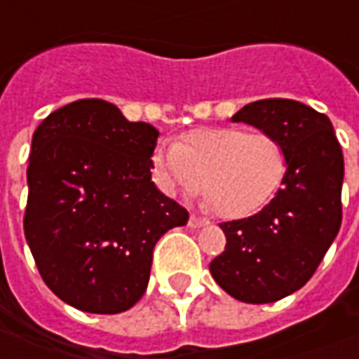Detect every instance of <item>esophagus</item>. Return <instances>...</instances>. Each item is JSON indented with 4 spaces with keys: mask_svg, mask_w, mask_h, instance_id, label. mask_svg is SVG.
Returning a JSON list of instances; mask_svg holds the SVG:
<instances>
[{
    "mask_svg": "<svg viewBox=\"0 0 359 359\" xmlns=\"http://www.w3.org/2000/svg\"><path fill=\"white\" fill-rule=\"evenodd\" d=\"M206 224H208V220H204V218L201 217L191 215V218H189V226H191V229H201V226H206Z\"/></svg>",
    "mask_w": 359,
    "mask_h": 359,
    "instance_id": "1",
    "label": "esophagus"
}]
</instances>
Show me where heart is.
<instances>
[{
    "label": "heart",
    "instance_id": "obj_1",
    "mask_svg": "<svg viewBox=\"0 0 359 359\" xmlns=\"http://www.w3.org/2000/svg\"><path fill=\"white\" fill-rule=\"evenodd\" d=\"M158 189L168 196L206 194V204L224 218H244L264 208L284 182V144L266 133L236 127L192 130L151 155Z\"/></svg>",
    "mask_w": 359,
    "mask_h": 359
}]
</instances>
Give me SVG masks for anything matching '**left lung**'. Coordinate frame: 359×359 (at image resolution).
<instances>
[{
  "instance_id": "obj_1",
  "label": "left lung",
  "mask_w": 359,
  "mask_h": 359,
  "mask_svg": "<svg viewBox=\"0 0 359 359\" xmlns=\"http://www.w3.org/2000/svg\"><path fill=\"white\" fill-rule=\"evenodd\" d=\"M230 121L276 137L286 149L288 170L260 212L220 224L226 248L210 262V274L241 302H276L312 278L338 236L341 147L326 115L292 99L254 101Z\"/></svg>"
}]
</instances>
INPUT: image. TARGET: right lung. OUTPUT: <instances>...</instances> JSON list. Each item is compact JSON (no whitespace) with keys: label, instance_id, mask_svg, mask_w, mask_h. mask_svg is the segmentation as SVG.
<instances>
[{"label":"right lung","instance_id":"right-lung-1","mask_svg":"<svg viewBox=\"0 0 359 359\" xmlns=\"http://www.w3.org/2000/svg\"><path fill=\"white\" fill-rule=\"evenodd\" d=\"M158 130L81 99L33 133L25 238L49 290L89 314H118L147 290L153 248L189 212L151 180Z\"/></svg>","mask_w":359,"mask_h":359}]
</instances>
